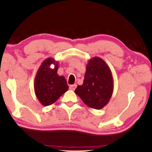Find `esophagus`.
Returning <instances> with one entry per match:
<instances>
[{"label":"esophagus","mask_w":152,"mask_h":152,"mask_svg":"<svg viewBox=\"0 0 152 152\" xmlns=\"http://www.w3.org/2000/svg\"><path fill=\"white\" fill-rule=\"evenodd\" d=\"M76 87H77V85H76V84H72V85H70L69 88H70V90H72V91H74L75 89L76 88Z\"/></svg>","instance_id":"1"}]
</instances>
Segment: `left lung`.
<instances>
[{"label": "left lung", "mask_w": 152, "mask_h": 152, "mask_svg": "<svg viewBox=\"0 0 152 152\" xmlns=\"http://www.w3.org/2000/svg\"><path fill=\"white\" fill-rule=\"evenodd\" d=\"M113 91L111 70L101 58L94 57L86 65L83 84L75 93L88 107L101 109L109 102Z\"/></svg>", "instance_id": "1"}]
</instances>
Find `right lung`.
Listing matches in <instances>:
<instances>
[{
	"instance_id": "right-lung-1",
	"label": "right lung",
	"mask_w": 152,
	"mask_h": 152,
	"mask_svg": "<svg viewBox=\"0 0 152 152\" xmlns=\"http://www.w3.org/2000/svg\"><path fill=\"white\" fill-rule=\"evenodd\" d=\"M54 65V68L50 66ZM59 62L53 58L45 59L37 70L34 79L35 95L43 106L53 104L68 89L66 78L57 74Z\"/></svg>"
}]
</instances>
